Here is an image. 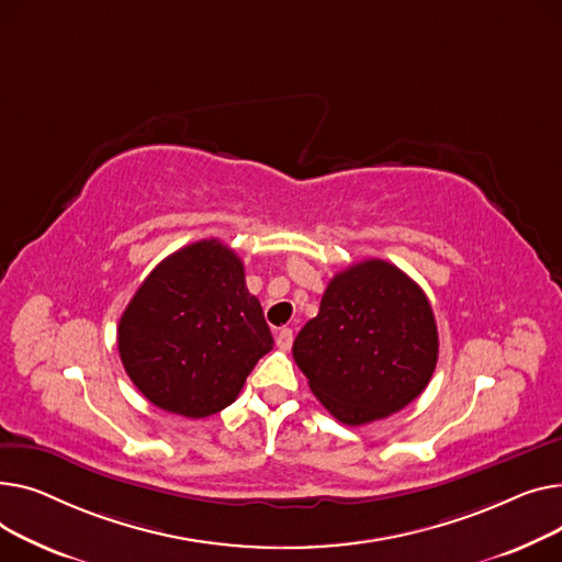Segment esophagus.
Here are the masks:
<instances>
[{"label":"esophagus","instance_id":"obj_1","mask_svg":"<svg viewBox=\"0 0 562 562\" xmlns=\"http://www.w3.org/2000/svg\"><path fill=\"white\" fill-rule=\"evenodd\" d=\"M277 347L283 349V351H288L292 347V331H290V328H281V331L277 334Z\"/></svg>","mask_w":562,"mask_h":562}]
</instances>
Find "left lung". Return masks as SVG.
<instances>
[{"instance_id":"8db88e82","label":"left lung","mask_w":562,"mask_h":562,"mask_svg":"<svg viewBox=\"0 0 562 562\" xmlns=\"http://www.w3.org/2000/svg\"><path fill=\"white\" fill-rule=\"evenodd\" d=\"M292 356L322 406L360 426L424 392L438 362V326L424 290L392 262L370 258L328 281Z\"/></svg>"}]
</instances>
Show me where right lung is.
I'll list each match as a JSON object with an SVG mask.
<instances>
[{
	"mask_svg": "<svg viewBox=\"0 0 562 562\" xmlns=\"http://www.w3.org/2000/svg\"><path fill=\"white\" fill-rule=\"evenodd\" d=\"M272 345L243 260L215 238L160 260L117 326L128 379L154 406L190 419L234 404Z\"/></svg>",
	"mask_w": 562,
	"mask_h": 562,
	"instance_id": "1",
	"label": "right lung"
}]
</instances>
